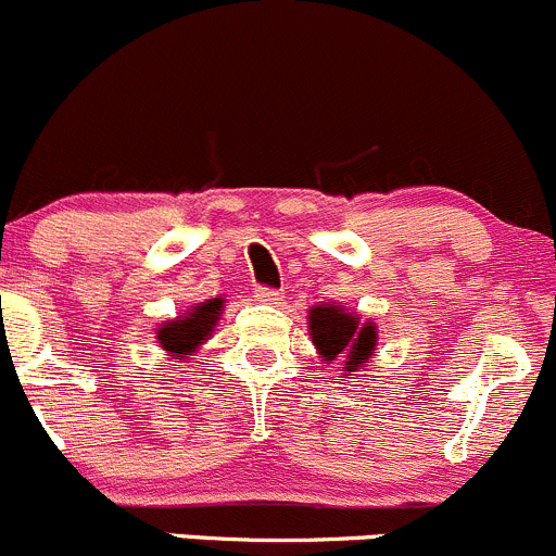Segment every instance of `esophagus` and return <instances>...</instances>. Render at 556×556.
Returning a JSON list of instances; mask_svg holds the SVG:
<instances>
[{
  "instance_id": "1",
  "label": "esophagus",
  "mask_w": 556,
  "mask_h": 556,
  "mask_svg": "<svg viewBox=\"0 0 556 556\" xmlns=\"http://www.w3.org/2000/svg\"><path fill=\"white\" fill-rule=\"evenodd\" d=\"M255 298H258V301H266V303H277V301H282V290H277V288H266V285H255Z\"/></svg>"
}]
</instances>
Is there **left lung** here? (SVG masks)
I'll return each mask as SVG.
<instances>
[{"label": "left lung", "instance_id": "1", "mask_svg": "<svg viewBox=\"0 0 556 556\" xmlns=\"http://www.w3.org/2000/svg\"><path fill=\"white\" fill-rule=\"evenodd\" d=\"M308 330H312L314 346L327 362L346 354V372L362 367L370 359L376 349V327L356 323L352 314H343L338 306H317L308 314Z\"/></svg>", "mask_w": 556, "mask_h": 556}]
</instances>
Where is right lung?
<instances>
[{"label":"right lung","instance_id":"right-lung-1","mask_svg":"<svg viewBox=\"0 0 556 556\" xmlns=\"http://www.w3.org/2000/svg\"><path fill=\"white\" fill-rule=\"evenodd\" d=\"M220 306H224V301L215 298V301H207L202 303V306H197L194 312L186 314L184 319L167 323L160 330V336H156L160 338L162 349H165L170 356H186L194 352L202 341H207L210 330H213L215 319H218L220 314Z\"/></svg>","mask_w":556,"mask_h":556}]
</instances>
